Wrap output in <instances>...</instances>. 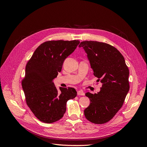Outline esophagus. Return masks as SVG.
Returning a JSON list of instances; mask_svg holds the SVG:
<instances>
[{"label": "esophagus", "instance_id": "obj_1", "mask_svg": "<svg viewBox=\"0 0 147 147\" xmlns=\"http://www.w3.org/2000/svg\"><path fill=\"white\" fill-rule=\"evenodd\" d=\"M84 94V93L82 90H79L77 91V95H78V96H83Z\"/></svg>", "mask_w": 147, "mask_h": 147}]
</instances>
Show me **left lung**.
<instances>
[{
    "label": "left lung",
    "mask_w": 147,
    "mask_h": 147,
    "mask_svg": "<svg viewBox=\"0 0 147 147\" xmlns=\"http://www.w3.org/2000/svg\"><path fill=\"white\" fill-rule=\"evenodd\" d=\"M94 75L102 86L94 94L86 92L90 104L84 110L86 118L95 124H104L112 119L121 108L129 90V71L123 56L116 48L97 41H83Z\"/></svg>",
    "instance_id": "8db88e82"
}]
</instances>
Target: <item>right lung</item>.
Listing matches in <instances>:
<instances>
[{
	"mask_svg": "<svg viewBox=\"0 0 147 147\" xmlns=\"http://www.w3.org/2000/svg\"><path fill=\"white\" fill-rule=\"evenodd\" d=\"M79 40H51L40 45L26 66L22 80L26 102L40 121L52 123L63 117L67 100L77 96L73 88H59L53 80L60 72L64 60L72 53Z\"/></svg>",
	"mask_w": 147,
	"mask_h": 147,
	"instance_id": "1",
	"label": "right lung"
}]
</instances>
